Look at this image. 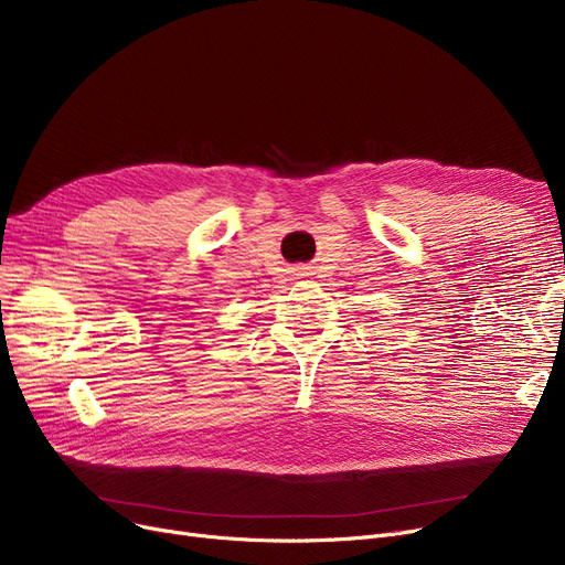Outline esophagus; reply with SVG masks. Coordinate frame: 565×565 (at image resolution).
I'll return each instance as SVG.
<instances>
[{
    "label": "esophagus",
    "mask_w": 565,
    "mask_h": 565,
    "mask_svg": "<svg viewBox=\"0 0 565 565\" xmlns=\"http://www.w3.org/2000/svg\"><path fill=\"white\" fill-rule=\"evenodd\" d=\"M300 275H302V270H300Z\"/></svg>",
    "instance_id": "obj_1"
}]
</instances>
